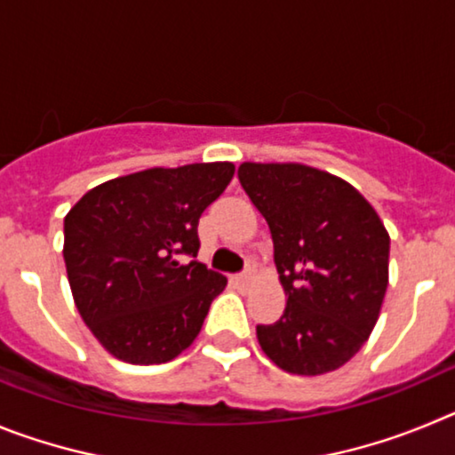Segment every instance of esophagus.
<instances>
[{
    "mask_svg": "<svg viewBox=\"0 0 455 455\" xmlns=\"http://www.w3.org/2000/svg\"><path fill=\"white\" fill-rule=\"evenodd\" d=\"M252 277H255V273H252V268H248V271L239 273V275H235L232 280H235V284H239V287H248V284L252 283Z\"/></svg>",
    "mask_w": 455,
    "mask_h": 455,
    "instance_id": "34e87169",
    "label": "esophagus"
}]
</instances>
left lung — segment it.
Listing matches in <instances>:
<instances>
[{
    "label": "left lung",
    "instance_id": "1",
    "mask_svg": "<svg viewBox=\"0 0 455 455\" xmlns=\"http://www.w3.org/2000/svg\"><path fill=\"white\" fill-rule=\"evenodd\" d=\"M273 236L284 315L257 325L268 360L289 373L335 371L371 335L389 280V235L364 196L303 164L239 166Z\"/></svg>",
    "mask_w": 455,
    "mask_h": 455
}]
</instances>
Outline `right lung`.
Returning a JSON list of instances; mask_svg holds the SVG:
<instances>
[{"label": "right lung", "instance_id": "1", "mask_svg": "<svg viewBox=\"0 0 455 455\" xmlns=\"http://www.w3.org/2000/svg\"><path fill=\"white\" fill-rule=\"evenodd\" d=\"M235 164L148 168L98 184L63 220L68 283L84 323L130 364L171 363L198 337L228 277L198 255V220Z\"/></svg>", "mask_w": 455, "mask_h": 455}]
</instances>
